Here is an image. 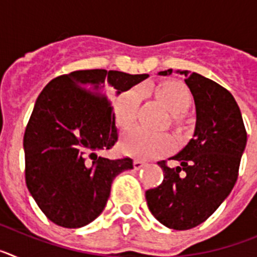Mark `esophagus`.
Listing matches in <instances>:
<instances>
[{"mask_svg": "<svg viewBox=\"0 0 257 257\" xmlns=\"http://www.w3.org/2000/svg\"><path fill=\"white\" fill-rule=\"evenodd\" d=\"M144 166H145V162H143V161L134 160V169H135V170L142 169V167H144Z\"/></svg>", "mask_w": 257, "mask_h": 257, "instance_id": "34e87169", "label": "esophagus"}]
</instances>
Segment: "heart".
<instances>
[{
    "label": "heart",
    "instance_id": "1",
    "mask_svg": "<svg viewBox=\"0 0 257 257\" xmlns=\"http://www.w3.org/2000/svg\"><path fill=\"white\" fill-rule=\"evenodd\" d=\"M144 91L157 96L172 112L176 124H180L184 114L193 103L189 88L179 81H167L160 85H149ZM142 90L133 87L115 99L114 121L121 128H127L135 122L140 101ZM174 147L171 136L165 133H152L143 127H133L123 134L121 139V149L123 153L139 160H152L170 153Z\"/></svg>",
    "mask_w": 257,
    "mask_h": 257
}]
</instances>
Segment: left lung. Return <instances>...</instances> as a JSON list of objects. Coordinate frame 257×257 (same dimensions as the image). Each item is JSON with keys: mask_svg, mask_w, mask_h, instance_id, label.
<instances>
[{"mask_svg": "<svg viewBox=\"0 0 257 257\" xmlns=\"http://www.w3.org/2000/svg\"><path fill=\"white\" fill-rule=\"evenodd\" d=\"M171 73L172 69L160 72ZM180 73L196 103V131L187 147L169 158L179 166L158 162L163 180L147 190L145 198L161 224L187 230L206 221L231 192L247 133L239 106L226 88L198 73Z\"/></svg>", "mask_w": 257, "mask_h": 257, "instance_id": "left-lung-1", "label": "left lung"}]
</instances>
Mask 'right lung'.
Returning a JSON list of instances; mask_svg holds the SVG:
<instances>
[{
    "mask_svg": "<svg viewBox=\"0 0 257 257\" xmlns=\"http://www.w3.org/2000/svg\"><path fill=\"white\" fill-rule=\"evenodd\" d=\"M148 74L74 70L51 79L38 96L24 133L26 184L47 219L76 229L96 219L113 179L133 169L128 157L108 160L95 152L117 143L112 100L105 88L130 90Z\"/></svg>",
    "mask_w": 257,
    "mask_h": 257,
    "instance_id": "obj_1",
    "label": "right lung"
}]
</instances>
